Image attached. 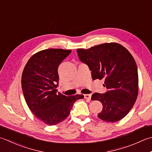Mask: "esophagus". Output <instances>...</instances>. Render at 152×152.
Masks as SVG:
<instances>
[{"mask_svg": "<svg viewBox=\"0 0 152 152\" xmlns=\"http://www.w3.org/2000/svg\"><path fill=\"white\" fill-rule=\"evenodd\" d=\"M91 94H86L84 95V98L88 101H90L91 99Z\"/></svg>", "mask_w": 152, "mask_h": 152, "instance_id": "34e87169", "label": "esophagus"}]
</instances>
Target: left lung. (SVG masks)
<instances>
[{"label":"left lung","instance_id":"left-lung-1","mask_svg":"<svg viewBox=\"0 0 152 152\" xmlns=\"http://www.w3.org/2000/svg\"><path fill=\"white\" fill-rule=\"evenodd\" d=\"M78 57L88 65L93 80H104L105 93H95L91 100L102 103L97 117L115 123L129 113L138 96V68L133 56L121 45L110 43L88 49H77Z\"/></svg>","mask_w":152,"mask_h":152}]
</instances>
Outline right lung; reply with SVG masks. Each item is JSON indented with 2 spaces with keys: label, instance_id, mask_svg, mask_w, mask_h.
<instances>
[{
  "label": "right lung",
  "instance_id": "1",
  "mask_svg": "<svg viewBox=\"0 0 152 152\" xmlns=\"http://www.w3.org/2000/svg\"><path fill=\"white\" fill-rule=\"evenodd\" d=\"M71 50L49 49L33 55L22 76V88L27 105L36 117L48 125L61 123L68 117L76 101L83 95L66 96L57 93L58 67Z\"/></svg>",
  "mask_w": 152,
  "mask_h": 152
}]
</instances>
